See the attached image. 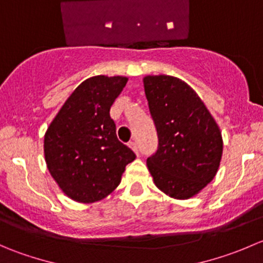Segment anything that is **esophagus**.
<instances>
[{
  "instance_id": "esophagus-1",
  "label": "esophagus",
  "mask_w": 263,
  "mask_h": 263,
  "mask_svg": "<svg viewBox=\"0 0 263 263\" xmlns=\"http://www.w3.org/2000/svg\"><path fill=\"white\" fill-rule=\"evenodd\" d=\"M128 146L132 148V150L135 151V153L136 154H139V147H137V144H136V141H129L128 142Z\"/></svg>"
}]
</instances>
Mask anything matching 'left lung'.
<instances>
[{
    "label": "left lung",
    "instance_id": "8db88e82",
    "mask_svg": "<svg viewBox=\"0 0 263 263\" xmlns=\"http://www.w3.org/2000/svg\"><path fill=\"white\" fill-rule=\"evenodd\" d=\"M158 150L147 158L154 183L165 195L187 200L214 179L222 154L219 126L195 90L173 76L144 78Z\"/></svg>",
    "mask_w": 263,
    "mask_h": 263
}]
</instances>
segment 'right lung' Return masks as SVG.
<instances>
[{
  "mask_svg": "<svg viewBox=\"0 0 263 263\" xmlns=\"http://www.w3.org/2000/svg\"><path fill=\"white\" fill-rule=\"evenodd\" d=\"M128 79L100 75L81 82L44 136V156L61 190L82 203L103 200L136 155L116 135L109 110Z\"/></svg>",
  "mask_w": 263,
  "mask_h": 263,
  "instance_id": "obj_1",
  "label": "right lung"
}]
</instances>
